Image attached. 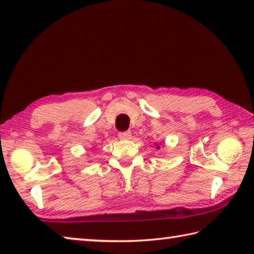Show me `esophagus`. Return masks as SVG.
I'll list each match as a JSON object with an SVG mask.
<instances>
[{"instance_id": "1", "label": "esophagus", "mask_w": 254, "mask_h": 254, "mask_svg": "<svg viewBox=\"0 0 254 254\" xmlns=\"http://www.w3.org/2000/svg\"><path fill=\"white\" fill-rule=\"evenodd\" d=\"M119 137L121 140H128L131 139V132L130 131H124L119 133Z\"/></svg>"}]
</instances>
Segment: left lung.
<instances>
[{
  "instance_id": "obj_1",
  "label": "left lung",
  "mask_w": 254,
  "mask_h": 254,
  "mask_svg": "<svg viewBox=\"0 0 254 254\" xmlns=\"http://www.w3.org/2000/svg\"><path fill=\"white\" fill-rule=\"evenodd\" d=\"M156 145H157V147H156V148H157V149H160V144H158V143H157V144H156Z\"/></svg>"
}]
</instances>
